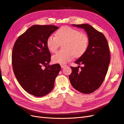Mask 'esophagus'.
<instances>
[{"mask_svg":"<svg viewBox=\"0 0 124 124\" xmlns=\"http://www.w3.org/2000/svg\"><path fill=\"white\" fill-rule=\"evenodd\" d=\"M60 65H61V67L62 69H63V68H65V67L67 66V65H65V64H61Z\"/></svg>","mask_w":124,"mask_h":124,"instance_id":"obj_1","label":"esophagus"}]
</instances>
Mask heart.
Segmentation results:
<instances>
[{
  "mask_svg": "<svg viewBox=\"0 0 124 124\" xmlns=\"http://www.w3.org/2000/svg\"><path fill=\"white\" fill-rule=\"evenodd\" d=\"M63 44V50H60L52 56L54 63L64 64L70 61L73 56L79 57L86 51L89 38L87 35L69 26H63L58 30L55 36L51 35L47 39V47L51 52H55L60 46Z\"/></svg>",
  "mask_w": 124,
  "mask_h": 124,
  "instance_id": "heart-1",
  "label": "heart"
}]
</instances>
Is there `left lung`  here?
<instances>
[{
  "label": "left lung",
  "mask_w": 124,
  "mask_h": 124,
  "mask_svg": "<svg viewBox=\"0 0 124 124\" xmlns=\"http://www.w3.org/2000/svg\"><path fill=\"white\" fill-rule=\"evenodd\" d=\"M72 25L85 30L89 42L85 52L75 61L76 64L83 66L80 70L78 67H70L72 73L69 79L76 90L89 94L100 87L107 73L110 62L108 41L103 34L89 24Z\"/></svg>",
  "instance_id": "8db88e82"
}]
</instances>
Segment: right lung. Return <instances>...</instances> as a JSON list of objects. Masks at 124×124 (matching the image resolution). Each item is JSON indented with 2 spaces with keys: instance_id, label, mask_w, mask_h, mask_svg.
I'll return each instance as SVG.
<instances>
[{
  "instance_id": "add662e5",
  "label": "right lung",
  "mask_w": 124,
  "mask_h": 124,
  "mask_svg": "<svg viewBox=\"0 0 124 124\" xmlns=\"http://www.w3.org/2000/svg\"><path fill=\"white\" fill-rule=\"evenodd\" d=\"M58 29L54 25H35L20 36L14 45V73L23 89L35 97H43L52 91L61 70L59 64L48 65L51 54L46 44L48 37Z\"/></svg>"
}]
</instances>
